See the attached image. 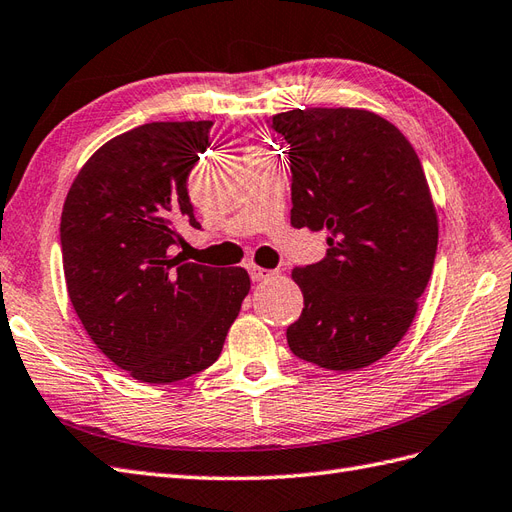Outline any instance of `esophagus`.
Returning <instances> with one entry per match:
<instances>
[{"mask_svg": "<svg viewBox=\"0 0 512 512\" xmlns=\"http://www.w3.org/2000/svg\"><path fill=\"white\" fill-rule=\"evenodd\" d=\"M248 272H251V279H253V281H264V279H270L272 274H277L274 270L259 268V266H251V268H248Z\"/></svg>", "mask_w": 512, "mask_h": 512, "instance_id": "obj_1", "label": "esophagus"}]
</instances>
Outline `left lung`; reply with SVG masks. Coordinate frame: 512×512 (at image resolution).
<instances>
[{
    "mask_svg": "<svg viewBox=\"0 0 512 512\" xmlns=\"http://www.w3.org/2000/svg\"><path fill=\"white\" fill-rule=\"evenodd\" d=\"M290 144L292 227L326 231V257L294 268L305 298L287 326L298 359L361 370L398 346L437 255L439 222L422 162L402 131L368 110L272 116Z\"/></svg>",
    "mask_w": 512,
    "mask_h": 512,
    "instance_id": "8db88e82",
    "label": "left lung"
}]
</instances>
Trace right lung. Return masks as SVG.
I'll return each instance as SVG.
<instances>
[{
	"label": "right lung",
	"mask_w": 512,
	"mask_h": 512,
	"mask_svg": "<svg viewBox=\"0 0 512 512\" xmlns=\"http://www.w3.org/2000/svg\"><path fill=\"white\" fill-rule=\"evenodd\" d=\"M212 121L147 123L112 138L82 166L62 207L69 298L97 348L136 381L166 385L209 368L242 300L244 268L173 255L201 229L188 175Z\"/></svg>",
	"instance_id": "add662e5"
}]
</instances>
